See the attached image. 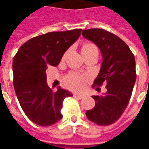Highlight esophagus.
<instances>
[{
  "instance_id": "obj_1",
  "label": "esophagus",
  "mask_w": 149,
  "mask_h": 149,
  "mask_svg": "<svg viewBox=\"0 0 149 149\" xmlns=\"http://www.w3.org/2000/svg\"><path fill=\"white\" fill-rule=\"evenodd\" d=\"M74 97L75 98H77V99H79V100H81L82 98H84V96L83 95H78V94H74Z\"/></svg>"
}]
</instances>
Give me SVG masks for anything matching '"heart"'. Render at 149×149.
Wrapping results in <instances>:
<instances>
[{"label":"heart","mask_w":149,"mask_h":149,"mask_svg":"<svg viewBox=\"0 0 149 149\" xmlns=\"http://www.w3.org/2000/svg\"><path fill=\"white\" fill-rule=\"evenodd\" d=\"M81 51L84 58L88 56H95L97 58L99 54L98 47L95 44L89 41H85L82 44ZM88 80L89 79L86 75L77 72H70L65 77L64 82L66 88L72 91H81L88 82Z\"/></svg>","instance_id":"1"}]
</instances>
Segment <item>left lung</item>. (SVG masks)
Listing matches in <instances>:
<instances>
[{"label":"left lung","mask_w":149,"mask_h":149,"mask_svg":"<svg viewBox=\"0 0 149 149\" xmlns=\"http://www.w3.org/2000/svg\"><path fill=\"white\" fill-rule=\"evenodd\" d=\"M84 38L95 43L101 51L103 62L93 88L105 85L106 93L93 96L96 105L86 116L95 124L110 125L118 120L131 98L136 73L133 53L127 44L115 34L102 29L82 31Z\"/></svg>","instance_id":"8db88e82"}]
</instances>
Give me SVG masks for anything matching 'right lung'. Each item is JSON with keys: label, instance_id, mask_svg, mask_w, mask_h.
<instances>
[{"label": "right lung", "instance_id": "right-lung-1", "mask_svg": "<svg viewBox=\"0 0 149 149\" xmlns=\"http://www.w3.org/2000/svg\"><path fill=\"white\" fill-rule=\"evenodd\" d=\"M81 29L51 32L23 44L13 57V85L22 109L31 121L50 126L62 118L61 109L68 91H52L46 84V68L56 66L65 52L78 39Z\"/></svg>", "mask_w": 149, "mask_h": 149}]
</instances>
